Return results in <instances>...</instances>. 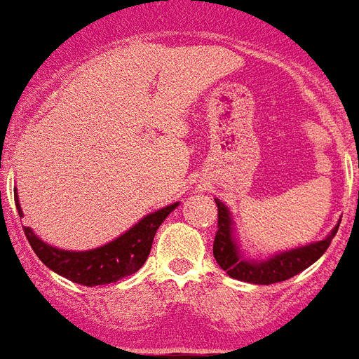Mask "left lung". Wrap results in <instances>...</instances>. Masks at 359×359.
<instances>
[{
  "label": "left lung",
  "instance_id": "obj_1",
  "mask_svg": "<svg viewBox=\"0 0 359 359\" xmlns=\"http://www.w3.org/2000/svg\"><path fill=\"white\" fill-rule=\"evenodd\" d=\"M215 203H217V233L213 241V256H215V262L221 265V269L226 271L229 277L238 278L244 283L273 285V283H280L298 275L300 271L308 269L309 265L316 264L317 259L323 256L325 250L331 246L332 236L339 231V225H337L325 241L290 250V252H283L265 262H246L242 259L234 244L229 210L225 208V203H221L219 200H215Z\"/></svg>",
  "mask_w": 359,
  "mask_h": 359
}]
</instances>
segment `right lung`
Listing matches in <instances>:
<instances>
[{
  "label": "right lung",
  "instance_id": "right-lung-1",
  "mask_svg": "<svg viewBox=\"0 0 359 359\" xmlns=\"http://www.w3.org/2000/svg\"><path fill=\"white\" fill-rule=\"evenodd\" d=\"M15 202H17L19 215L22 217L17 196H15ZM177 205L179 203H172L163 210L149 213L138 225H134L130 231L121 234L118 238L102 248L88 250V252H67V250L53 248L40 241L28 226H22V229L36 256L57 275L73 280L76 285H109V283H117L118 278L133 275L146 264L157 229Z\"/></svg>",
  "mask_w": 359,
  "mask_h": 359
}]
</instances>
